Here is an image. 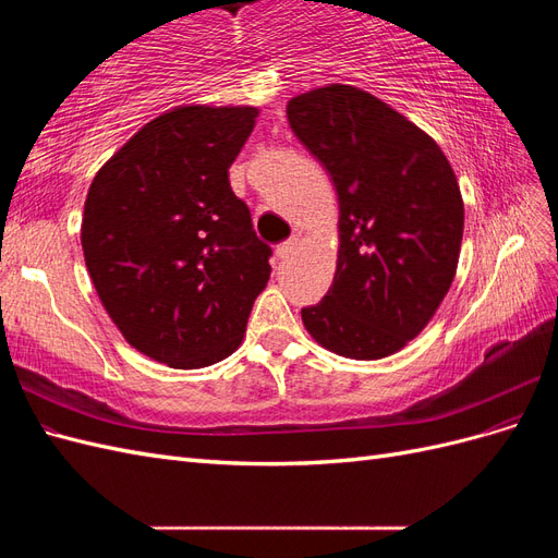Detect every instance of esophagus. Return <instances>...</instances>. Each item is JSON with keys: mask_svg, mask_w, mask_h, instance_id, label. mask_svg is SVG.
<instances>
[{"mask_svg": "<svg viewBox=\"0 0 558 558\" xmlns=\"http://www.w3.org/2000/svg\"><path fill=\"white\" fill-rule=\"evenodd\" d=\"M298 244H300V238H298V234H293V238L291 240H286L283 244H279L277 246V258L279 260H286V258H291L293 256V253H295V248H298Z\"/></svg>", "mask_w": 558, "mask_h": 558, "instance_id": "1", "label": "esophagus"}]
</instances>
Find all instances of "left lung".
<instances>
[{
    "instance_id": "8db88e82",
    "label": "left lung",
    "mask_w": 558,
    "mask_h": 558,
    "mask_svg": "<svg viewBox=\"0 0 558 558\" xmlns=\"http://www.w3.org/2000/svg\"><path fill=\"white\" fill-rule=\"evenodd\" d=\"M286 113L340 199L335 279L302 324L344 359L391 356L428 326L453 281L459 181L433 137L361 88L330 83L293 97Z\"/></svg>"
}]
</instances>
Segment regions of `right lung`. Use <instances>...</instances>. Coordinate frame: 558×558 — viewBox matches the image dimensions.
Segmentation results:
<instances>
[{"instance_id": "1", "label": "right lung", "mask_w": 558, "mask_h": 558, "mask_svg": "<svg viewBox=\"0 0 558 558\" xmlns=\"http://www.w3.org/2000/svg\"><path fill=\"white\" fill-rule=\"evenodd\" d=\"M256 118V107H177L90 183L81 246L95 291L125 340L158 363L228 359L272 272V248L228 179Z\"/></svg>"}]
</instances>
